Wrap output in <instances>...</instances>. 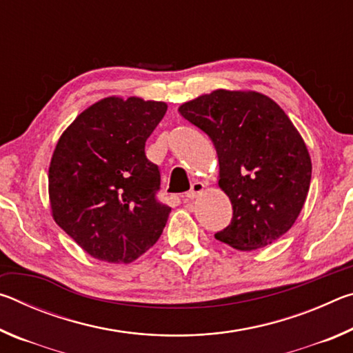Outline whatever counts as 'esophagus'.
<instances>
[{"mask_svg":"<svg viewBox=\"0 0 353 353\" xmlns=\"http://www.w3.org/2000/svg\"><path fill=\"white\" fill-rule=\"evenodd\" d=\"M204 190H205V185L204 183H202V182H194L193 185H191V190L188 191L187 194H185V198L190 199V201H193V199L198 198L199 194L204 193Z\"/></svg>","mask_w":353,"mask_h":353,"instance_id":"34e87169","label":"esophagus"}]
</instances>
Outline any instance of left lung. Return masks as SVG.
I'll return each instance as SVG.
<instances>
[{
    "label": "left lung",
    "mask_w": 353,
    "mask_h": 353,
    "mask_svg": "<svg viewBox=\"0 0 353 353\" xmlns=\"http://www.w3.org/2000/svg\"><path fill=\"white\" fill-rule=\"evenodd\" d=\"M179 112L216 148L218 185L229 196L234 216L214 238L254 250L285 235L305 204L312 159L280 105L256 92L219 88Z\"/></svg>",
    "instance_id": "obj_1"
}]
</instances>
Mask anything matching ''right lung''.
Wrapping results in <instances>:
<instances>
[{
	"label": "right lung",
	"mask_w": 353,
	"mask_h": 353,
	"mask_svg": "<svg viewBox=\"0 0 353 353\" xmlns=\"http://www.w3.org/2000/svg\"><path fill=\"white\" fill-rule=\"evenodd\" d=\"M166 109L162 101L104 98L57 141L48 174L52 218L93 259L130 263L162 235L171 208L157 199L160 171L145 143Z\"/></svg>",
	"instance_id": "right-lung-1"
}]
</instances>
